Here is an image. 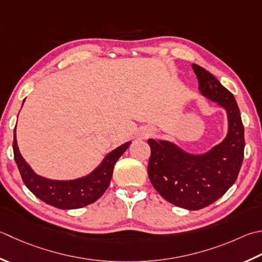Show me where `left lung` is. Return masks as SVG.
<instances>
[{"mask_svg":"<svg viewBox=\"0 0 262 262\" xmlns=\"http://www.w3.org/2000/svg\"><path fill=\"white\" fill-rule=\"evenodd\" d=\"M199 92L223 107L227 115V134L206 152H188L175 142L152 140L147 172L160 195L173 206L200 210L217 201L232 187L244 158V127L234 95L212 74L193 64Z\"/></svg>","mask_w":262,"mask_h":262,"instance_id":"obj_1","label":"left lung"}]
</instances>
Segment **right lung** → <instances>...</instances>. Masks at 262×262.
<instances>
[{"mask_svg": "<svg viewBox=\"0 0 262 262\" xmlns=\"http://www.w3.org/2000/svg\"><path fill=\"white\" fill-rule=\"evenodd\" d=\"M130 143L127 142L107 153L100 165L87 175L62 181L43 177L33 170L19 151L15 129L13 132V155L25 185L35 196L52 207L70 210L89 206L105 192L116 162L124 155Z\"/></svg>", "mask_w": 262, "mask_h": 262, "instance_id": "right-lung-1", "label": "right lung"}]
</instances>
